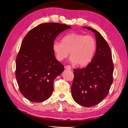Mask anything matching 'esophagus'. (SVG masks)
Instances as JSON below:
<instances>
[{
    "mask_svg": "<svg viewBox=\"0 0 128 128\" xmlns=\"http://www.w3.org/2000/svg\"><path fill=\"white\" fill-rule=\"evenodd\" d=\"M65 69H67V70H72V67L70 65H67L66 66L64 67Z\"/></svg>",
    "mask_w": 128,
    "mask_h": 128,
    "instance_id": "34e87169",
    "label": "esophagus"
}]
</instances>
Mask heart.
Wrapping results in <instances>:
<instances>
[{"label": "heart", "mask_w": 128, "mask_h": 128, "mask_svg": "<svg viewBox=\"0 0 128 128\" xmlns=\"http://www.w3.org/2000/svg\"><path fill=\"white\" fill-rule=\"evenodd\" d=\"M53 49L58 60L62 61L66 58L70 52L69 60L71 62L84 66L90 63L94 58L96 42L91 36L72 33L64 36L62 42H54Z\"/></svg>", "instance_id": "obj_1"}]
</instances>
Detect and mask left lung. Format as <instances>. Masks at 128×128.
I'll return each mask as SVG.
<instances>
[{
    "label": "left lung",
    "mask_w": 128,
    "mask_h": 128,
    "mask_svg": "<svg viewBox=\"0 0 128 128\" xmlns=\"http://www.w3.org/2000/svg\"><path fill=\"white\" fill-rule=\"evenodd\" d=\"M95 34L96 51L91 62L82 69H74L72 94L74 101L81 106H96L105 98L113 83L114 66L107 42L98 32L83 26Z\"/></svg>",
    "instance_id": "1"
}]
</instances>
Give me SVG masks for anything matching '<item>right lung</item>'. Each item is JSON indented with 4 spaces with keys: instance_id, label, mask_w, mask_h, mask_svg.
I'll return each instance as SVG.
<instances>
[{
    "instance_id": "1",
    "label": "right lung",
    "mask_w": 128,
    "mask_h": 128,
    "mask_svg": "<svg viewBox=\"0 0 128 128\" xmlns=\"http://www.w3.org/2000/svg\"><path fill=\"white\" fill-rule=\"evenodd\" d=\"M70 28L66 24L45 23L24 38L16 58L15 77L21 93L29 101L44 102L52 94L54 80L64 70L56 59L53 44L58 34Z\"/></svg>"
}]
</instances>
